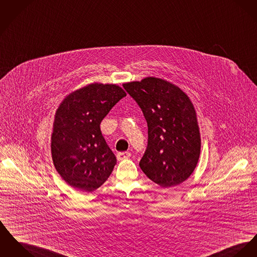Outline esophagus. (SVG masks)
<instances>
[{
    "label": "esophagus",
    "instance_id": "obj_1",
    "mask_svg": "<svg viewBox=\"0 0 257 257\" xmlns=\"http://www.w3.org/2000/svg\"><path fill=\"white\" fill-rule=\"evenodd\" d=\"M131 157V153L130 152H120L117 154V159L119 161H122V160H125V159H128Z\"/></svg>",
    "mask_w": 257,
    "mask_h": 257
}]
</instances>
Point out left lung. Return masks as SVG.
<instances>
[{
    "label": "left lung",
    "mask_w": 257,
    "mask_h": 257,
    "mask_svg": "<svg viewBox=\"0 0 257 257\" xmlns=\"http://www.w3.org/2000/svg\"><path fill=\"white\" fill-rule=\"evenodd\" d=\"M122 86L141 108L148 125L140 169L161 187L182 183L195 170L201 153L197 115L188 95L155 77Z\"/></svg>",
    "instance_id": "obj_1"
}]
</instances>
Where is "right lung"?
I'll return each instance as SVG.
<instances>
[{
	"label": "right lung",
	"mask_w": 257,
	"mask_h": 257,
	"mask_svg": "<svg viewBox=\"0 0 257 257\" xmlns=\"http://www.w3.org/2000/svg\"><path fill=\"white\" fill-rule=\"evenodd\" d=\"M126 93L117 85L90 84L70 93L56 110L52 136L53 165L73 188L92 192L117 163L100 122Z\"/></svg>",
	"instance_id": "add662e5"
}]
</instances>
